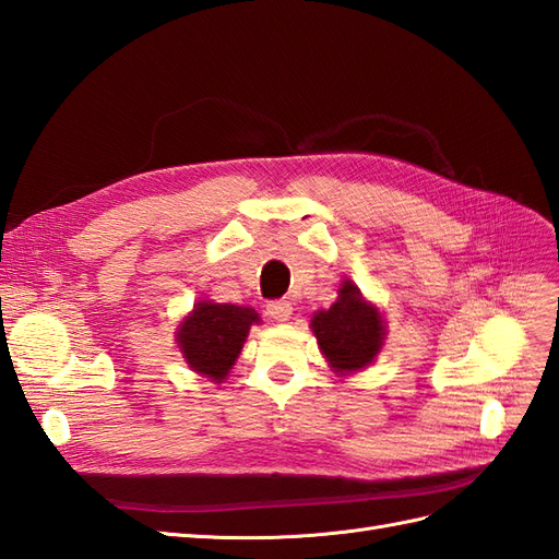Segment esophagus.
Wrapping results in <instances>:
<instances>
[{"mask_svg":"<svg viewBox=\"0 0 559 559\" xmlns=\"http://www.w3.org/2000/svg\"><path fill=\"white\" fill-rule=\"evenodd\" d=\"M292 312H294V308H292L289 300H270L267 302V314L273 317L275 321H286L292 317Z\"/></svg>","mask_w":559,"mask_h":559,"instance_id":"obj_1","label":"esophagus"}]
</instances>
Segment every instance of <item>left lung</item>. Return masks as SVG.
<instances>
[{
  "instance_id": "8db88e82",
  "label": "left lung",
  "mask_w": 559,
  "mask_h": 559,
  "mask_svg": "<svg viewBox=\"0 0 559 559\" xmlns=\"http://www.w3.org/2000/svg\"><path fill=\"white\" fill-rule=\"evenodd\" d=\"M312 331L319 349L337 373L366 368L378 357L384 341L380 312L368 306L352 282L341 286V298L329 310L312 317Z\"/></svg>"
}]
</instances>
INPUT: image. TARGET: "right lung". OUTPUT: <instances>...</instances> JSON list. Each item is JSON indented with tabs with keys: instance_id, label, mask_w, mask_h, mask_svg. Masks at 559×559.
<instances>
[{
	"instance_id": "obj_1",
	"label": "right lung",
	"mask_w": 559,
	"mask_h": 559,
	"mask_svg": "<svg viewBox=\"0 0 559 559\" xmlns=\"http://www.w3.org/2000/svg\"><path fill=\"white\" fill-rule=\"evenodd\" d=\"M257 321L259 314L251 308L207 300L198 302L177 333L186 364L214 382H222L238 359L249 326Z\"/></svg>"
}]
</instances>
